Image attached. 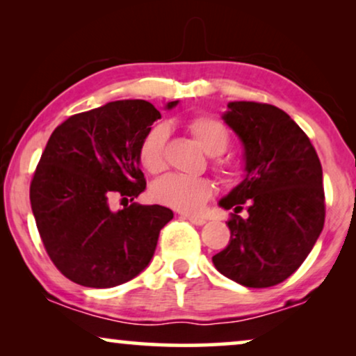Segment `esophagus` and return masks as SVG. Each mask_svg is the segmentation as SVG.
I'll list each match as a JSON object with an SVG mask.
<instances>
[{"label": "esophagus", "instance_id": "34e87169", "mask_svg": "<svg viewBox=\"0 0 356 356\" xmlns=\"http://www.w3.org/2000/svg\"><path fill=\"white\" fill-rule=\"evenodd\" d=\"M183 217L191 223H194V225H204V223L207 222V218L201 217V216H188V213H186V216H183Z\"/></svg>", "mask_w": 356, "mask_h": 356}]
</instances>
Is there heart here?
Wrapping results in <instances>:
<instances>
[{
  "instance_id": "heart-1",
  "label": "heart",
  "mask_w": 356,
  "mask_h": 356,
  "mask_svg": "<svg viewBox=\"0 0 356 356\" xmlns=\"http://www.w3.org/2000/svg\"><path fill=\"white\" fill-rule=\"evenodd\" d=\"M188 129L204 152L209 155L223 154L230 144L228 129L212 116H197L189 121ZM167 140L168 128L162 123L152 126L140 139L138 150L139 162L149 173H160L167 167V157H165ZM218 168L228 178H235L240 173V167L232 162L222 163ZM150 194L163 206L183 212H197L212 197L213 183L209 178L170 173L152 184Z\"/></svg>"
}]
</instances>
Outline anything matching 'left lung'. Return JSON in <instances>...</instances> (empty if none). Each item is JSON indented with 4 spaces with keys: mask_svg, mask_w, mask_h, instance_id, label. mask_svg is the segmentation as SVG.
Instances as JSON below:
<instances>
[{
    "mask_svg": "<svg viewBox=\"0 0 356 356\" xmlns=\"http://www.w3.org/2000/svg\"><path fill=\"white\" fill-rule=\"evenodd\" d=\"M222 120L245 147V175L225 197L230 241L212 257L236 284L266 289L293 274L324 227L323 167L303 129L269 104L230 102ZM245 203L250 216L236 213Z\"/></svg>",
    "mask_w": 356,
    "mask_h": 356,
    "instance_id": "obj_1",
    "label": "left lung"
}]
</instances>
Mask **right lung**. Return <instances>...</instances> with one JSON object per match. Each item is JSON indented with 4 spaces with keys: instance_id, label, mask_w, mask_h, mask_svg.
Here are the masks:
<instances>
[{
    "instance_id": "obj_1",
    "label": "right lung",
    "mask_w": 356,
    "mask_h": 356,
    "mask_svg": "<svg viewBox=\"0 0 356 356\" xmlns=\"http://www.w3.org/2000/svg\"><path fill=\"white\" fill-rule=\"evenodd\" d=\"M160 116L145 100L108 102L70 116L48 139L31 183L32 212L53 264L76 284L111 289L134 279L173 218L159 204L128 206L145 189L138 150ZM113 195L127 201L116 213Z\"/></svg>"
}]
</instances>
